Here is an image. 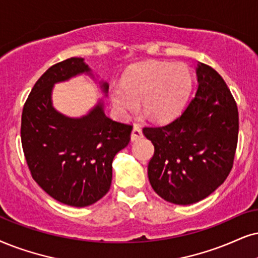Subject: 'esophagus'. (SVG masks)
Returning <instances> with one entry per match:
<instances>
[{
	"mask_svg": "<svg viewBox=\"0 0 258 258\" xmlns=\"http://www.w3.org/2000/svg\"><path fill=\"white\" fill-rule=\"evenodd\" d=\"M143 138V131L142 128H140L139 126H135L132 130V133H131V140L132 142H137V140L142 139Z\"/></svg>",
	"mask_w": 258,
	"mask_h": 258,
	"instance_id": "esophagus-1",
	"label": "esophagus"
}]
</instances>
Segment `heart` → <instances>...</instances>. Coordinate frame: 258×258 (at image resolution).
I'll use <instances>...</instances> for the list:
<instances>
[{"instance_id": "obj_1", "label": "heart", "mask_w": 258, "mask_h": 258, "mask_svg": "<svg viewBox=\"0 0 258 258\" xmlns=\"http://www.w3.org/2000/svg\"><path fill=\"white\" fill-rule=\"evenodd\" d=\"M191 88V75L182 64L138 65L121 83L109 87L114 109L121 118L138 109L155 121H167L180 112Z\"/></svg>"}]
</instances>
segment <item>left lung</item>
<instances>
[{
    "label": "left lung",
    "instance_id": "1",
    "mask_svg": "<svg viewBox=\"0 0 258 258\" xmlns=\"http://www.w3.org/2000/svg\"><path fill=\"white\" fill-rule=\"evenodd\" d=\"M198 89L181 115L164 126L144 127L155 153L149 181L171 204L190 205L224 183L233 167L239 116L223 77L210 65L197 68Z\"/></svg>",
    "mask_w": 258,
    "mask_h": 258
}]
</instances>
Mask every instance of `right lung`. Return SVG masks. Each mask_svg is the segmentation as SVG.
Listing matches in <instances>:
<instances>
[{
	"instance_id": "1",
	"label": "right lung",
	"mask_w": 258,
	"mask_h": 258,
	"mask_svg": "<svg viewBox=\"0 0 258 258\" xmlns=\"http://www.w3.org/2000/svg\"><path fill=\"white\" fill-rule=\"evenodd\" d=\"M83 58L52 65L35 82L21 115V143L32 177L61 204L86 207L109 190L114 156L126 148L132 125L105 115L102 103L81 119L61 115L52 107L54 83L89 73ZM107 93L108 84L102 83Z\"/></svg>"
}]
</instances>
